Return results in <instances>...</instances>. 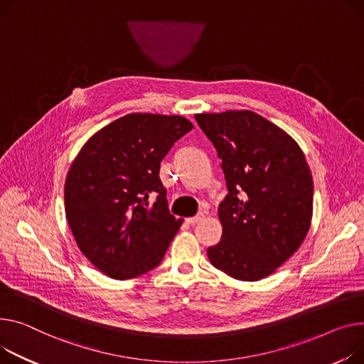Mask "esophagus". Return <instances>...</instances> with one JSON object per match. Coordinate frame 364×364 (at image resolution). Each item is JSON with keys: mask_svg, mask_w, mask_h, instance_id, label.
Listing matches in <instances>:
<instances>
[{"mask_svg": "<svg viewBox=\"0 0 364 364\" xmlns=\"http://www.w3.org/2000/svg\"><path fill=\"white\" fill-rule=\"evenodd\" d=\"M205 218V213H198L196 216H190V218H186V223L187 224H190V225H195V224H198V223H200L202 220Z\"/></svg>", "mask_w": 364, "mask_h": 364, "instance_id": "34e87169", "label": "esophagus"}]
</instances>
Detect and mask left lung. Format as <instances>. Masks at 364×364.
<instances>
[{
    "mask_svg": "<svg viewBox=\"0 0 364 364\" xmlns=\"http://www.w3.org/2000/svg\"><path fill=\"white\" fill-rule=\"evenodd\" d=\"M221 158L228 195L218 209L223 237L208 249L216 269L240 281L275 272L306 238L313 178L297 141L252 111L198 114Z\"/></svg>",
    "mask_w": 364,
    "mask_h": 364,
    "instance_id": "1",
    "label": "left lung"
}]
</instances>
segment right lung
I'll use <instances>...</instances> for the list:
<instances>
[{"mask_svg":"<svg viewBox=\"0 0 364 364\" xmlns=\"http://www.w3.org/2000/svg\"><path fill=\"white\" fill-rule=\"evenodd\" d=\"M191 129L180 115L129 114L95 133L73 161L65 218L80 252L105 275L130 279L161 263L183 223L169 213L161 161Z\"/></svg>","mask_w":364,"mask_h":364,"instance_id":"1","label":"right lung"}]
</instances>
